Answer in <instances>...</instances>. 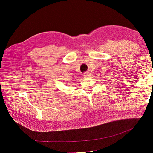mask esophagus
<instances>
[{"label": "esophagus", "instance_id": "1", "mask_svg": "<svg viewBox=\"0 0 153 153\" xmlns=\"http://www.w3.org/2000/svg\"><path fill=\"white\" fill-rule=\"evenodd\" d=\"M91 73H88V72H85V73H84V75H83V76L85 77V78H89V77H90L91 76Z\"/></svg>", "mask_w": 153, "mask_h": 153}]
</instances>
